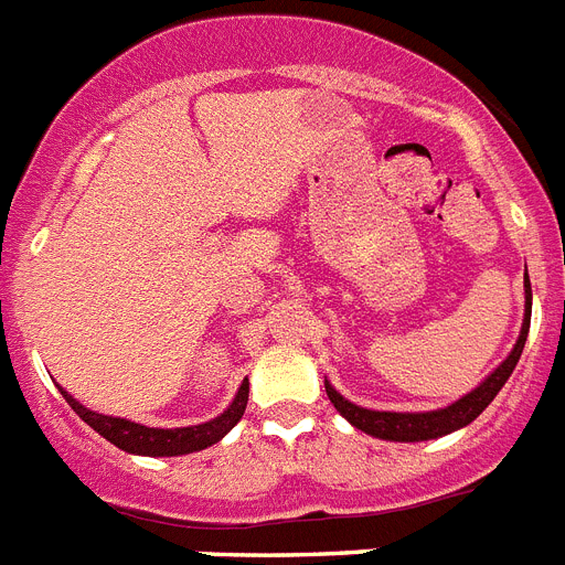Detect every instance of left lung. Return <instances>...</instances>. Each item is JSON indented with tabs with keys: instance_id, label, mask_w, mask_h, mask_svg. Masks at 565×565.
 <instances>
[{
	"instance_id": "8db88e82",
	"label": "left lung",
	"mask_w": 565,
	"mask_h": 565,
	"mask_svg": "<svg viewBox=\"0 0 565 565\" xmlns=\"http://www.w3.org/2000/svg\"><path fill=\"white\" fill-rule=\"evenodd\" d=\"M529 322H532V282H529V274H525V317L523 329H520L518 342H514L512 354L505 356L498 369L491 371L483 383L477 385L475 392H469L466 397H460L457 403L446 408H437V412H371V408L354 406L351 399L342 397L334 385L326 380V394L334 403L337 412L345 417L354 428L371 434V437H380V440H394V443H420V440H434V437H443V434H451L457 428L469 426L471 420H477L480 414L486 412L491 399L498 397V392L505 385V380L512 377L514 365H518L520 354H523L525 337H529Z\"/></svg>"
}]
</instances>
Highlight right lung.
Masks as SVG:
<instances>
[{
	"mask_svg": "<svg viewBox=\"0 0 565 565\" xmlns=\"http://www.w3.org/2000/svg\"><path fill=\"white\" fill-rule=\"evenodd\" d=\"M62 397L67 399V406L79 414L82 420L88 423L94 431H99L108 443L117 448L128 451V455H145V457H177V455H191V451H202V448L214 446L239 423L248 406V380H243L239 392H236L234 403L225 408L220 417L202 423V426H188V428H148L139 423L122 420V417H108V414H96L85 408L79 399H74L65 388H60Z\"/></svg>",
	"mask_w": 565,
	"mask_h": 565,
	"instance_id": "right-lung-1",
	"label": "right lung"
}]
</instances>
